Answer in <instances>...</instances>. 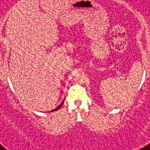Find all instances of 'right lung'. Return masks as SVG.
<instances>
[{"label": "right lung", "mask_w": 150, "mask_h": 150, "mask_svg": "<svg viewBox=\"0 0 150 150\" xmlns=\"http://www.w3.org/2000/svg\"><path fill=\"white\" fill-rule=\"evenodd\" d=\"M63 103H64V101H63V102H62V103H61V104L59 105L58 107H57V108H55V109H54V110H51V112L56 111V110H59V109H60V108H61V106H62V105H63Z\"/></svg>", "instance_id": "1"}]
</instances>
